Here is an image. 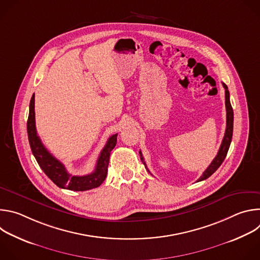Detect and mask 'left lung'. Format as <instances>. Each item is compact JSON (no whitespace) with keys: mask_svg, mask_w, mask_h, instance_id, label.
<instances>
[{"mask_svg":"<svg viewBox=\"0 0 260 260\" xmlns=\"http://www.w3.org/2000/svg\"><path fill=\"white\" fill-rule=\"evenodd\" d=\"M222 85H223V87H224V89H225V107H226V129H225V134H224L223 140H222L221 146H220V148H219V151H218L216 157L213 159V161H212L211 165L208 167V169L203 173V175H202L201 178L198 180V182L208 179L212 174H214V173L217 171V169L221 166V164L223 162V160H224L225 157H226L228 151H229L230 146H231V142H232V139H233L234 111H233V107H232L231 101H230V91H229V88H228L226 84H224V83H222ZM140 157H141V160L143 161L145 168L147 169L146 162H145V160H144V157H143V154H142L141 151H140ZM147 171L149 172V170H148V169H147Z\"/></svg>","mask_w":260,"mask_h":260,"instance_id":"1","label":"left lung"}]
</instances>
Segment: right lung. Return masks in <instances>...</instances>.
Masks as SVG:
<instances>
[{"label": "right lung", "mask_w": 260, "mask_h": 260, "mask_svg": "<svg viewBox=\"0 0 260 260\" xmlns=\"http://www.w3.org/2000/svg\"><path fill=\"white\" fill-rule=\"evenodd\" d=\"M35 123V94H32L29 102V113L26 124L29 146L37 162L55 185L59 188L73 191H84L100 186L107 177L110 153L116 145L117 134L108 139L98 158L95 169L91 174L73 176L69 174L64 166L46 149L39 136L37 135Z\"/></svg>", "instance_id": "add662e5"}]
</instances>
